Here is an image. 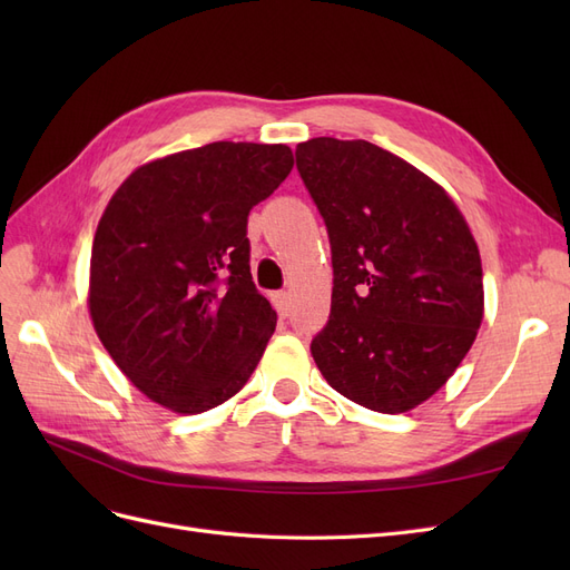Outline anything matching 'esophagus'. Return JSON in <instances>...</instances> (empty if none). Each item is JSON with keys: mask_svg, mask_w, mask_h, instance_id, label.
Listing matches in <instances>:
<instances>
[{"mask_svg": "<svg viewBox=\"0 0 570 570\" xmlns=\"http://www.w3.org/2000/svg\"><path fill=\"white\" fill-rule=\"evenodd\" d=\"M271 302L275 306V312H278V316L285 318L289 314V295H287V292H273Z\"/></svg>", "mask_w": 570, "mask_h": 570, "instance_id": "obj_1", "label": "esophagus"}]
</instances>
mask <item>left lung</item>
I'll return each mask as SVG.
<instances>
[{
    "mask_svg": "<svg viewBox=\"0 0 570 570\" xmlns=\"http://www.w3.org/2000/svg\"><path fill=\"white\" fill-rule=\"evenodd\" d=\"M295 154L333 252L316 366L371 411L416 409L454 375L485 314L469 223L442 185L366 140L314 137Z\"/></svg>",
    "mask_w": 570,
    "mask_h": 570,
    "instance_id": "left-lung-1",
    "label": "left lung"
}]
</instances>
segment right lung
I'll list each match as a JSON object with an SVG mask.
<instances>
[{
  "mask_svg": "<svg viewBox=\"0 0 570 570\" xmlns=\"http://www.w3.org/2000/svg\"><path fill=\"white\" fill-rule=\"evenodd\" d=\"M292 166L287 145L212 142L142 164L109 199L90 318L151 402L193 416L249 381L278 314L252 281L247 216Z\"/></svg>",
  "mask_w": 570,
  "mask_h": 570,
  "instance_id": "add662e5",
  "label": "right lung"
}]
</instances>
